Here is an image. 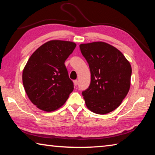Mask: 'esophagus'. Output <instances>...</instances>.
I'll return each instance as SVG.
<instances>
[{
	"label": "esophagus",
	"instance_id": "34e87169",
	"mask_svg": "<svg viewBox=\"0 0 155 155\" xmlns=\"http://www.w3.org/2000/svg\"><path fill=\"white\" fill-rule=\"evenodd\" d=\"M73 83H74V85L75 86H77L78 85V81L77 80H74V81H73Z\"/></svg>",
	"mask_w": 155,
	"mask_h": 155
}]
</instances>
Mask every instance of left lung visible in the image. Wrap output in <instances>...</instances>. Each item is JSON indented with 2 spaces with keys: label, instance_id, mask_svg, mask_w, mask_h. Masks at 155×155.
Returning <instances> with one entry per match:
<instances>
[{
  "label": "left lung",
  "instance_id": "left-lung-1",
  "mask_svg": "<svg viewBox=\"0 0 155 155\" xmlns=\"http://www.w3.org/2000/svg\"><path fill=\"white\" fill-rule=\"evenodd\" d=\"M79 46L91 72L90 85L82 93L86 106L97 114L111 112L121 104L130 90V63L118 49L104 41Z\"/></svg>",
  "mask_w": 155,
  "mask_h": 155
}]
</instances>
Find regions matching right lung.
Wrapping results in <instances>:
<instances>
[{
    "label": "right lung",
    "mask_w": 155,
    "mask_h": 155,
    "mask_svg": "<svg viewBox=\"0 0 155 155\" xmlns=\"http://www.w3.org/2000/svg\"><path fill=\"white\" fill-rule=\"evenodd\" d=\"M76 46L70 41L51 40L28 59L23 69L22 83L28 98L38 109L55 111L74 90L64 63Z\"/></svg>",
    "instance_id": "right-lung-1"
}]
</instances>
